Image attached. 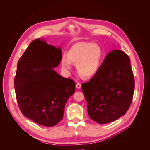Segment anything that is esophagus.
<instances>
[{"label": "esophagus", "mask_w": 150, "mask_h": 150, "mask_svg": "<svg viewBox=\"0 0 150 150\" xmlns=\"http://www.w3.org/2000/svg\"><path fill=\"white\" fill-rule=\"evenodd\" d=\"M76 88L77 89H80V88H81V84L80 83H77V84H76Z\"/></svg>", "instance_id": "obj_1"}]
</instances>
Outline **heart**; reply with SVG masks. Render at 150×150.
Segmentation results:
<instances>
[{
	"instance_id": "obj_1",
	"label": "heart",
	"mask_w": 150,
	"mask_h": 150,
	"mask_svg": "<svg viewBox=\"0 0 150 150\" xmlns=\"http://www.w3.org/2000/svg\"><path fill=\"white\" fill-rule=\"evenodd\" d=\"M102 50L98 45L89 42H80L72 46L67 55L63 54L61 65L63 69L70 71L72 62L77 63L79 74L84 78H91L96 74L101 65Z\"/></svg>"
}]
</instances>
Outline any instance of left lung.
<instances>
[{
	"mask_svg": "<svg viewBox=\"0 0 150 150\" xmlns=\"http://www.w3.org/2000/svg\"><path fill=\"white\" fill-rule=\"evenodd\" d=\"M81 88L91 120L106 124L125 115L132 102L134 90L129 56L121 50L109 53L97 73Z\"/></svg>",
	"mask_w": 150,
	"mask_h": 150,
	"instance_id": "left-lung-1",
	"label": "left lung"
}]
</instances>
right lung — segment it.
Wrapping results in <instances>:
<instances>
[{
  "instance_id": "obj_1",
  "label": "right lung",
  "mask_w": 150,
  "mask_h": 150,
  "mask_svg": "<svg viewBox=\"0 0 150 150\" xmlns=\"http://www.w3.org/2000/svg\"><path fill=\"white\" fill-rule=\"evenodd\" d=\"M61 57L60 47L36 39L17 63L14 88L19 107L24 116L40 125L54 126L62 120L67 99L75 91L74 81L53 69Z\"/></svg>"
}]
</instances>
